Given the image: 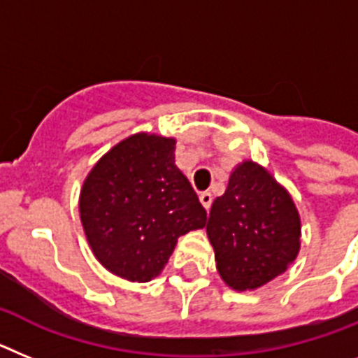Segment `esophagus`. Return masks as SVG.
<instances>
[{
	"label": "esophagus",
	"instance_id": "esophagus-1",
	"mask_svg": "<svg viewBox=\"0 0 358 358\" xmlns=\"http://www.w3.org/2000/svg\"><path fill=\"white\" fill-rule=\"evenodd\" d=\"M200 201L205 207V210H209L210 203H213V194H210V192H200Z\"/></svg>",
	"mask_w": 358,
	"mask_h": 358
}]
</instances>
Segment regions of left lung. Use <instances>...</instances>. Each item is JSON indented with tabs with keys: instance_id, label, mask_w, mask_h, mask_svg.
I'll list each match as a JSON object with an SVG mask.
<instances>
[{
	"instance_id": "8db88e82",
	"label": "left lung",
	"mask_w": 358,
	"mask_h": 358,
	"mask_svg": "<svg viewBox=\"0 0 358 358\" xmlns=\"http://www.w3.org/2000/svg\"><path fill=\"white\" fill-rule=\"evenodd\" d=\"M207 238L227 287L256 290L287 272L299 254V210L268 169L243 160L213 201Z\"/></svg>"
}]
</instances>
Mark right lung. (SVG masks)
I'll list each match as a JSON object with an SVG mask.
<instances>
[{"label":"right lung","instance_id":"obj_1","mask_svg":"<svg viewBox=\"0 0 358 358\" xmlns=\"http://www.w3.org/2000/svg\"><path fill=\"white\" fill-rule=\"evenodd\" d=\"M175 149L173 136L135 133L102 155L80 189V223L93 256L127 281L160 275L180 236L207 222Z\"/></svg>","mask_w":358,"mask_h":358}]
</instances>
